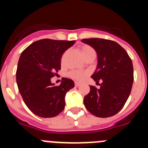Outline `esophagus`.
Wrapping results in <instances>:
<instances>
[{
	"label": "esophagus",
	"mask_w": 148,
	"mask_h": 148,
	"mask_svg": "<svg viewBox=\"0 0 148 148\" xmlns=\"http://www.w3.org/2000/svg\"><path fill=\"white\" fill-rule=\"evenodd\" d=\"M80 83L79 82H75V85L76 87H79V86H80Z\"/></svg>",
	"instance_id": "1"
}]
</instances>
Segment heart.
Instances as JSON below:
<instances>
[{"mask_svg": "<svg viewBox=\"0 0 148 148\" xmlns=\"http://www.w3.org/2000/svg\"><path fill=\"white\" fill-rule=\"evenodd\" d=\"M80 50L83 57L85 59L90 56H93V55H96L95 50L91 46L88 45H81ZM87 75H88L87 72L79 71V70H75V69H73V70H71L68 73V76L69 78L77 81H82Z\"/></svg>", "mask_w": 148, "mask_h": 148, "instance_id": "b5f03b06", "label": "heart"}]
</instances>
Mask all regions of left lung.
Returning a JSON list of instances; mask_svg holds the SVG:
<instances>
[{
    "mask_svg": "<svg viewBox=\"0 0 148 148\" xmlns=\"http://www.w3.org/2000/svg\"><path fill=\"white\" fill-rule=\"evenodd\" d=\"M95 49L98 64L91 78L100 88L90 86L84 98L85 108L99 117L114 115L122 109L130 94L133 83V66L127 52L116 42L99 38L82 40Z\"/></svg>",
    "mask_w": 148,
    "mask_h": 148,
    "instance_id": "8db88e82",
    "label": "left lung"
}]
</instances>
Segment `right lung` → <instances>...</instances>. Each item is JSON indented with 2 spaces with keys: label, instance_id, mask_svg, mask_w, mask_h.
<instances>
[{
  "label": "right lung",
  "instance_id": "obj_1",
  "mask_svg": "<svg viewBox=\"0 0 148 148\" xmlns=\"http://www.w3.org/2000/svg\"><path fill=\"white\" fill-rule=\"evenodd\" d=\"M75 42L43 39L21 52L16 82L25 105L36 115L53 117L64 109L66 93L74 88V82L63 78L61 84L55 86L51 79L60 69L62 55Z\"/></svg>",
  "mask_w": 148,
  "mask_h": 148
}]
</instances>
